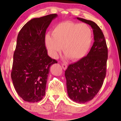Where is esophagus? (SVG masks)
<instances>
[{"label":"esophagus","instance_id":"esophagus-1","mask_svg":"<svg viewBox=\"0 0 121 121\" xmlns=\"http://www.w3.org/2000/svg\"><path fill=\"white\" fill-rule=\"evenodd\" d=\"M61 65L64 70H65V69H66V68H67V65L66 64H62Z\"/></svg>","mask_w":121,"mask_h":121}]
</instances>
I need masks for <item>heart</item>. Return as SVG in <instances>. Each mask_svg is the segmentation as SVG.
Returning a JSON list of instances; mask_svg holds the SVG:
<instances>
[{"mask_svg": "<svg viewBox=\"0 0 121 121\" xmlns=\"http://www.w3.org/2000/svg\"><path fill=\"white\" fill-rule=\"evenodd\" d=\"M92 40L91 29L85 24L65 22L57 24L52 35H45L44 42L50 56L56 58L62 51L71 60L76 61L85 57Z\"/></svg>", "mask_w": 121, "mask_h": 121, "instance_id": "obj_1", "label": "heart"}]
</instances>
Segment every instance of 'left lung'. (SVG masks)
Returning <instances> with one entry per match:
<instances>
[{"label": "left lung", "mask_w": 121, "mask_h": 121, "mask_svg": "<svg viewBox=\"0 0 121 121\" xmlns=\"http://www.w3.org/2000/svg\"><path fill=\"white\" fill-rule=\"evenodd\" d=\"M92 28L94 42L86 56L69 65L65 72L68 96L74 102L91 100L100 90L106 73L108 47L103 32L92 21L77 17Z\"/></svg>", "instance_id": "obj_1"}]
</instances>
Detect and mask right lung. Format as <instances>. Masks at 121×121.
I'll list each match as a JSON object with an SVG mask.
<instances>
[{
    "mask_svg": "<svg viewBox=\"0 0 121 121\" xmlns=\"http://www.w3.org/2000/svg\"><path fill=\"white\" fill-rule=\"evenodd\" d=\"M57 16L55 13L31 19L18 34L11 78L16 92L27 102L43 99L50 66L57 63L48 55L44 42L47 28Z\"/></svg>",
    "mask_w": 121,
    "mask_h": 121,
    "instance_id": "1",
    "label": "right lung"
}]
</instances>
